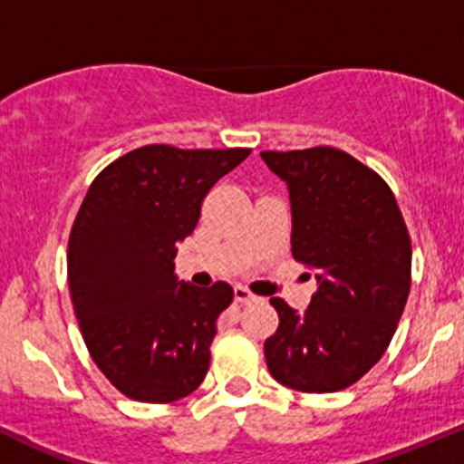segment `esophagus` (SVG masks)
Wrapping results in <instances>:
<instances>
[{
	"mask_svg": "<svg viewBox=\"0 0 464 464\" xmlns=\"http://www.w3.org/2000/svg\"><path fill=\"white\" fill-rule=\"evenodd\" d=\"M234 299H237L238 304H250V302H255V295L250 293V290H246V288H241V285H237V288H234Z\"/></svg>",
	"mask_w": 464,
	"mask_h": 464,
	"instance_id": "1",
	"label": "esophagus"
}]
</instances>
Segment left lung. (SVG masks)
I'll use <instances>...</instances> for the list:
<instances>
[{"label": "left lung", "mask_w": 464, "mask_h": 464, "mask_svg": "<svg viewBox=\"0 0 464 464\" xmlns=\"http://www.w3.org/2000/svg\"><path fill=\"white\" fill-rule=\"evenodd\" d=\"M285 180L293 256L314 270L305 313L270 304L279 328L266 339L267 371L304 393H335L369 373L391 343L411 288V238L380 174L335 147L261 151Z\"/></svg>", "instance_id": "8db88e82"}]
</instances>
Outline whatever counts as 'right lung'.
<instances>
[{"label": "right lung", "mask_w": 464, "mask_h": 464, "mask_svg": "<svg viewBox=\"0 0 464 464\" xmlns=\"http://www.w3.org/2000/svg\"><path fill=\"white\" fill-rule=\"evenodd\" d=\"M247 156L138 147L104 167L80 205L66 256L71 302L91 357L127 398L176 402L205 380L234 290L179 281L174 259L209 189Z\"/></svg>", "instance_id": "obj_1"}]
</instances>
